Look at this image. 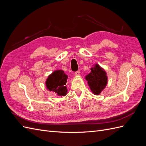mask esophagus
<instances>
[{
	"instance_id": "esophagus-1",
	"label": "esophagus",
	"mask_w": 146,
	"mask_h": 146,
	"mask_svg": "<svg viewBox=\"0 0 146 146\" xmlns=\"http://www.w3.org/2000/svg\"><path fill=\"white\" fill-rule=\"evenodd\" d=\"M74 74H75V76H79V75H80V70H77V71L75 72Z\"/></svg>"
}]
</instances>
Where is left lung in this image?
I'll return each instance as SVG.
<instances>
[{
  "label": "left lung",
  "mask_w": 146,
  "mask_h": 146,
  "mask_svg": "<svg viewBox=\"0 0 146 146\" xmlns=\"http://www.w3.org/2000/svg\"><path fill=\"white\" fill-rule=\"evenodd\" d=\"M91 71L85 76L91 91L95 95H99L108 82L107 72L98 64H95L91 68Z\"/></svg>",
  "instance_id": "left-lung-1"
}]
</instances>
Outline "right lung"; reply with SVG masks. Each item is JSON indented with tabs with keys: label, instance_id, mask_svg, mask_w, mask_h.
Returning a JSON list of instances; mask_svg holds the SVG:
<instances>
[{
	"label": "right lung",
	"instance_id": "add662e5",
	"mask_svg": "<svg viewBox=\"0 0 146 146\" xmlns=\"http://www.w3.org/2000/svg\"><path fill=\"white\" fill-rule=\"evenodd\" d=\"M68 76L63 70H54L48 76L46 81L47 89L53 91L59 96H64L67 94L68 89L66 84Z\"/></svg>",
	"mask_w": 146,
	"mask_h": 146
}]
</instances>
